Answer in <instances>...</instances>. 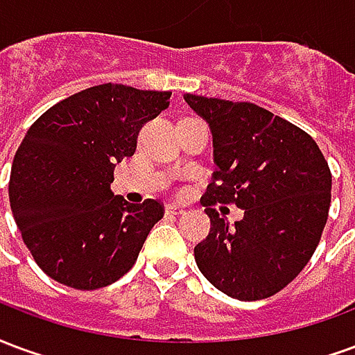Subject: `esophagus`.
Instances as JSON below:
<instances>
[{"label": "esophagus", "mask_w": 355, "mask_h": 355, "mask_svg": "<svg viewBox=\"0 0 355 355\" xmlns=\"http://www.w3.org/2000/svg\"><path fill=\"white\" fill-rule=\"evenodd\" d=\"M165 215H169V216L184 215V209L178 207V205H175V203H169V205H165Z\"/></svg>", "instance_id": "obj_1"}]
</instances>
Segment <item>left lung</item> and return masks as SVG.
<instances>
[{"label": "left lung", "mask_w": 355, "mask_h": 355, "mask_svg": "<svg viewBox=\"0 0 355 355\" xmlns=\"http://www.w3.org/2000/svg\"><path fill=\"white\" fill-rule=\"evenodd\" d=\"M209 123L218 169L201 198L211 232L193 247L200 272L238 300L279 293L312 259L331 205V171L315 140L251 104L184 94ZM236 202L232 227L212 209Z\"/></svg>", "instance_id": "obj_1"}]
</instances>
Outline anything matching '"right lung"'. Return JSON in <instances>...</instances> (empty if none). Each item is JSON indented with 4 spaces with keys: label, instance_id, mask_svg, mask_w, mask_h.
I'll use <instances>...</instances> for the list:
<instances>
[{
    "label": "right lung",
    "instance_id": "obj_1",
    "mask_svg": "<svg viewBox=\"0 0 355 355\" xmlns=\"http://www.w3.org/2000/svg\"><path fill=\"white\" fill-rule=\"evenodd\" d=\"M169 91L104 83L51 106L15 154L9 201L24 243L45 274L81 291L106 287L137 262L162 220L155 200L114 196V167L137 150L142 125Z\"/></svg>",
    "mask_w": 355,
    "mask_h": 355
}]
</instances>
